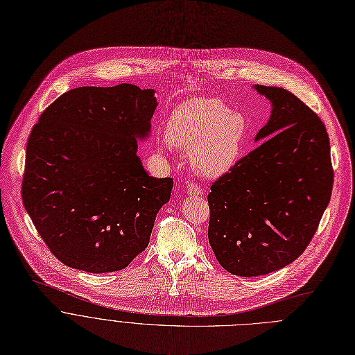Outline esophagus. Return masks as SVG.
<instances>
[{
    "label": "esophagus",
    "mask_w": 355,
    "mask_h": 355,
    "mask_svg": "<svg viewBox=\"0 0 355 355\" xmlns=\"http://www.w3.org/2000/svg\"><path fill=\"white\" fill-rule=\"evenodd\" d=\"M202 193H204V189L198 183L190 182L187 184V194H190V196H201Z\"/></svg>",
    "instance_id": "esophagus-1"
}]
</instances>
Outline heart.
<instances>
[{
	"label": "heart",
	"instance_id": "1",
	"mask_svg": "<svg viewBox=\"0 0 355 355\" xmlns=\"http://www.w3.org/2000/svg\"><path fill=\"white\" fill-rule=\"evenodd\" d=\"M248 121L223 101L191 98L171 113L165 137L168 144L189 151L191 169L204 178H217L239 158L248 137Z\"/></svg>",
	"mask_w": 355,
	"mask_h": 355
}]
</instances>
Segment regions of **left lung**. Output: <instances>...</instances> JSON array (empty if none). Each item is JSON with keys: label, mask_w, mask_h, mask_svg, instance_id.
Returning a JSON list of instances; mask_svg holds the SVG:
<instances>
[{"label": "left lung", "mask_w": 355, "mask_h": 355, "mask_svg": "<svg viewBox=\"0 0 355 355\" xmlns=\"http://www.w3.org/2000/svg\"><path fill=\"white\" fill-rule=\"evenodd\" d=\"M254 89L272 106L256 135L264 141L212 183L207 197L209 245L218 263L241 277L268 274L298 259L333 189L323 121L284 88Z\"/></svg>", "instance_id": "8db88e82"}]
</instances>
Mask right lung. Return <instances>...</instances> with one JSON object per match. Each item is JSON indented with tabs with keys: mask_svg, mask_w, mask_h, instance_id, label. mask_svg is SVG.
Listing matches in <instances>:
<instances>
[{
	"mask_svg": "<svg viewBox=\"0 0 355 355\" xmlns=\"http://www.w3.org/2000/svg\"><path fill=\"white\" fill-rule=\"evenodd\" d=\"M154 89L81 87L55 99L31 131L22 200L50 252L88 272L125 268L148 243L172 178L137 157L157 107Z\"/></svg>",
	"mask_w": 355,
	"mask_h": 355,
	"instance_id": "right-lung-1",
	"label": "right lung"
}]
</instances>
